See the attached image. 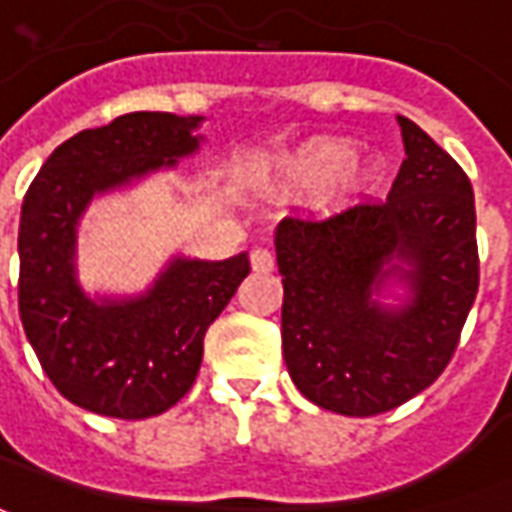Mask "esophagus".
Here are the masks:
<instances>
[{
	"label": "esophagus",
	"instance_id": "esophagus-1",
	"mask_svg": "<svg viewBox=\"0 0 512 512\" xmlns=\"http://www.w3.org/2000/svg\"><path fill=\"white\" fill-rule=\"evenodd\" d=\"M249 263H252V271H257V274L274 271V255H271L268 249H255L252 257H249Z\"/></svg>",
	"mask_w": 512,
	"mask_h": 512
}]
</instances>
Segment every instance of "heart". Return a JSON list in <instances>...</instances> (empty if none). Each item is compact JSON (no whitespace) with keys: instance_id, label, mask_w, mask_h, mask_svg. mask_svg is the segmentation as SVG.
<instances>
[{"instance_id":"heart-1","label":"heart","mask_w":512,"mask_h":512,"mask_svg":"<svg viewBox=\"0 0 512 512\" xmlns=\"http://www.w3.org/2000/svg\"><path fill=\"white\" fill-rule=\"evenodd\" d=\"M384 178V164L376 156L356 158L354 142L345 136H318L274 161L263 178L277 197H293L321 189L323 205H345L376 189Z\"/></svg>"}]
</instances>
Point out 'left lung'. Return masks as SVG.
<instances>
[{
	"instance_id": "1",
	"label": "left lung",
	"mask_w": 512,
	"mask_h": 512,
	"mask_svg": "<svg viewBox=\"0 0 512 512\" xmlns=\"http://www.w3.org/2000/svg\"><path fill=\"white\" fill-rule=\"evenodd\" d=\"M406 158L389 197L329 219L288 216L274 235L282 354L315 406L373 417L428 389L450 365L480 285L474 194L458 161L397 115ZM389 281L403 305L377 301Z\"/></svg>"
}]
</instances>
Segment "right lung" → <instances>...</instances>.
<instances>
[{"label":"right lung","instance_id":"add662e5","mask_svg":"<svg viewBox=\"0 0 512 512\" xmlns=\"http://www.w3.org/2000/svg\"><path fill=\"white\" fill-rule=\"evenodd\" d=\"M202 117L131 112L62 142L32 180L18 224V312L40 365L76 406L147 419L200 373L202 340L249 274L227 260L172 257L142 296L90 299L76 279V230L95 194L191 156Z\"/></svg>","mask_w":512,"mask_h":512}]
</instances>
